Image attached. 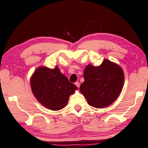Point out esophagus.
Wrapping results in <instances>:
<instances>
[{"instance_id":"34e87169","label":"esophagus","mask_w":148,"mask_h":148,"mask_svg":"<svg viewBox=\"0 0 148 148\" xmlns=\"http://www.w3.org/2000/svg\"><path fill=\"white\" fill-rule=\"evenodd\" d=\"M75 85H76V86L77 88H79V86H80V83L78 82H76V83H75Z\"/></svg>"}]
</instances>
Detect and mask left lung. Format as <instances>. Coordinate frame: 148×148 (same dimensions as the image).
Masks as SVG:
<instances>
[{"label": "left lung", "mask_w": 148, "mask_h": 148, "mask_svg": "<svg viewBox=\"0 0 148 148\" xmlns=\"http://www.w3.org/2000/svg\"><path fill=\"white\" fill-rule=\"evenodd\" d=\"M85 81L79 90L87 103L96 108H104L119 97L124 83L122 69L116 63L104 60L100 66L88 65L83 73Z\"/></svg>", "instance_id": "8db88e82"}]
</instances>
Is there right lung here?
I'll use <instances>...</instances> for the list:
<instances>
[{
  "mask_svg": "<svg viewBox=\"0 0 148 148\" xmlns=\"http://www.w3.org/2000/svg\"><path fill=\"white\" fill-rule=\"evenodd\" d=\"M30 86L40 103L52 111L64 108L69 96L77 89L57 66L53 69L47 66L38 67L31 77Z\"/></svg>",
  "mask_w": 148,
  "mask_h": 148,
  "instance_id": "obj_1",
  "label": "right lung"
}]
</instances>
